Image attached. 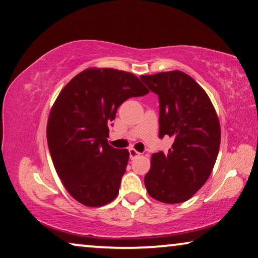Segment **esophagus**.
I'll use <instances>...</instances> for the list:
<instances>
[{"label": "esophagus", "instance_id": "obj_1", "mask_svg": "<svg viewBox=\"0 0 258 258\" xmlns=\"http://www.w3.org/2000/svg\"><path fill=\"white\" fill-rule=\"evenodd\" d=\"M140 155H141L140 152L136 151L135 149H133V148L129 149V157H130V159H135L136 157H138Z\"/></svg>", "mask_w": 258, "mask_h": 258}]
</instances>
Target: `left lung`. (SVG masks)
<instances>
[{"label": "left lung", "mask_w": 258, "mask_h": 258, "mask_svg": "<svg viewBox=\"0 0 258 258\" xmlns=\"http://www.w3.org/2000/svg\"><path fill=\"white\" fill-rule=\"evenodd\" d=\"M140 78L158 95L159 138L173 140L166 154L152 155L145 187L162 203H184L203 187L214 167L221 140L218 115L206 92L181 71Z\"/></svg>", "instance_id": "1"}]
</instances>
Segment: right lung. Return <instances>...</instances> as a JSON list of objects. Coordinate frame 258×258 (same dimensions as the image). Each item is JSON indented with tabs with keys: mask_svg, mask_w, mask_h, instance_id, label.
<instances>
[{
	"mask_svg": "<svg viewBox=\"0 0 258 258\" xmlns=\"http://www.w3.org/2000/svg\"><path fill=\"white\" fill-rule=\"evenodd\" d=\"M148 93L132 73L89 69L55 100L47 122L48 149L62 184L80 204L99 207L117 197L129 151L107 143L108 124L125 100Z\"/></svg>",
	"mask_w": 258,
	"mask_h": 258,
	"instance_id": "add662e5",
	"label": "right lung"
}]
</instances>
